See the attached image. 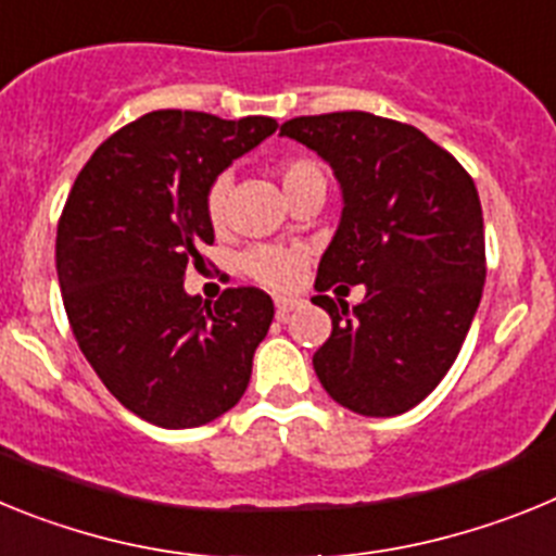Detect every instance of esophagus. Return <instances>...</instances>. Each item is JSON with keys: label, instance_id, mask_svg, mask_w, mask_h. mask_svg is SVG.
I'll list each match as a JSON object with an SVG mask.
<instances>
[{"label": "esophagus", "instance_id": "esophagus-1", "mask_svg": "<svg viewBox=\"0 0 556 556\" xmlns=\"http://www.w3.org/2000/svg\"><path fill=\"white\" fill-rule=\"evenodd\" d=\"M301 306V301L298 298H275V312H278V317H289V312H294V308Z\"/></svg>", "mask_w": 556, "mask_h": 556}]
</instances>
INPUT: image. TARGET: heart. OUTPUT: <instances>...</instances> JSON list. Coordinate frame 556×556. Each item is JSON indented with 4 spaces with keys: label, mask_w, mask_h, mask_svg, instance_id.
Returning <instances> with one entry per match:
<instances>
[{
    "label": "heart",
    "mask_w": 556,
    "mask_h": 556,
    "mask_svg": "<svg viewBox=\"0 0 556 556\" xmlns=\"http://www.w3.org/2000/svg\"><path fill=\"white\" fill-rule=\"evenodd\" d=\"M278 178H281L283 191L287 198L294 200L303 191L312 189H326L328 175L323 169L320 161L308 159V155H292V159H283L278 164ZM230 178L228 175H219V178L211 180V186L205 189V217L214 228H219L225 219V200H228ZM303 267H306V253L301 248H289V244H255L248 253L242 255V269L248 278H253L255 283H262L267 289H278V292H287V289L298 287L301 281Z\"/></svg>",
    "instance_id": "1"
}]
</instances>
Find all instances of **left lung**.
Wrapping results in <instances>:
<instances>
[{
	"label": "left lung",
	"mask_w": 556,
	"mask_h": 556,
	"mask_svg": "<svg viewBox=\"0 0 556 556\" xmlns=\"http://www.w3.org/2000/svg\"><path fill=\"white\" fill-rule=\"evenodd\" d=\"M281 136L326 159L345 200L314 281L312 303L331 314L314 372L356 415L409 412L451 370L481 301L473 178L417 127L365 111L298 116ZM337 282H365L366 301L333 302Z\"/></svg>",
	"instance_id": "8db88e82"
}]
</instances>
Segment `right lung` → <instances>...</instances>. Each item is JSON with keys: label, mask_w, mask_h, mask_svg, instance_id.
<instances>
[{"label": "right lung", "mask_w": 556, "mask_h": 556, "mask_svg": "<svg viewBox=\"0 0 556 556\" xmlns=\"http://www.w3.org/2000/svg\"><path fill=\"white\" fill-rule=\"evenodd\" d=\"M269 116L152 111L97 147L68 191L55 262L68 326L88 365L132 415L194 429L239 404L275 306L255 287L211 306L184 275L214 242L205 189L273 136Z\"/></svg>", "instance_id": "1"}]
</instances>
